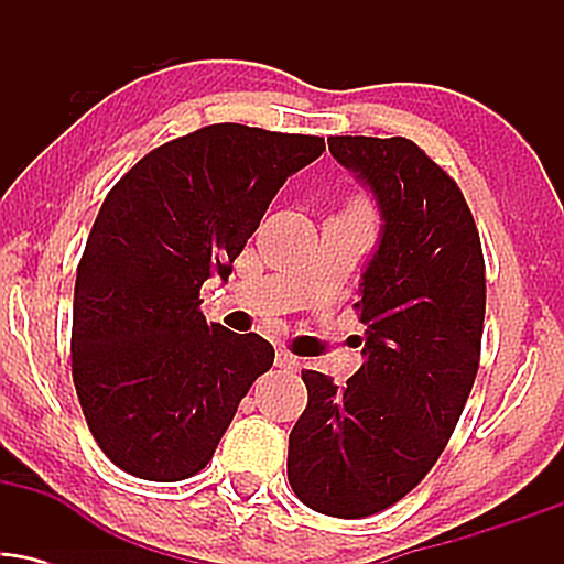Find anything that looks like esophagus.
<instances>
[{
	"label": "esophagus",
	"mask_w": 564,
	"mask_h": 564,
	"mask_svg": "<svg viewBox=\"0 0 564 564\" xmlns=\"http://www.w3.org/2000/svg\"><path fill=\"white\" fill-rule=\"evenodd\" d=\"M275 366L283 368V371H296V368H300L302 364H300V358H296V355L289 352V349H278Z\"/></svg>",
	"instance_id": "1"
}]
</instances>
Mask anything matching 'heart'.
<instances>
[{
	"mask_svg": "<svg viewBox=\"0 0 564 564\" xmlns=\"http://www.w3.org/2000/svg\"><path fill=\"white\" fill-rule=\"evenodd\" d=\"M352 209H366V206L360 204V200H355V206H352Z\"/></svg>",
	"mask_w": 564,
	"mask_h": 564,
	"instance_id": "b5f03b06",
	"label": "heart"
}]
</instances>
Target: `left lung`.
Wrapping results in <instances>:
<instances>
[{"label": "left lung", "mask_w": 564, "mask_h": 564, "mask_svg": "<svg viewBox=\"0 0 564 564\" xmlns=\"http://www.w3.org/2000/svg\"><path fill=\"white\" fill-rule=\"evenodd\" d=\"M379 200L381 241L360 300L366 364L347 384L302 371L307 408L289 435V482L321 514L358 520L435 467L480 368L485 260L462 187L413 140L328 138Z\"/></svg>", "instance_id": "left-lung-1"}]
</instances>
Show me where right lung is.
<instances>
[{"mask_svg":"<svg viewBox=\"0 0 564 564\" xmlns=\"http://www.w3.org/2000/svg\"><path fill=\"white\" fill-rule=\"evenodd\" d=\"M323 151L315 134L212 124L153 148L108 191L76 268L70 371L119 469L196 475L273 366L260 334L206 323L200 286L230 275L278 187Z\"/></svg>","mask_w":564,"mask_h":564,"instance_id":"obj_1","label":"right lung"}]
</instances>
